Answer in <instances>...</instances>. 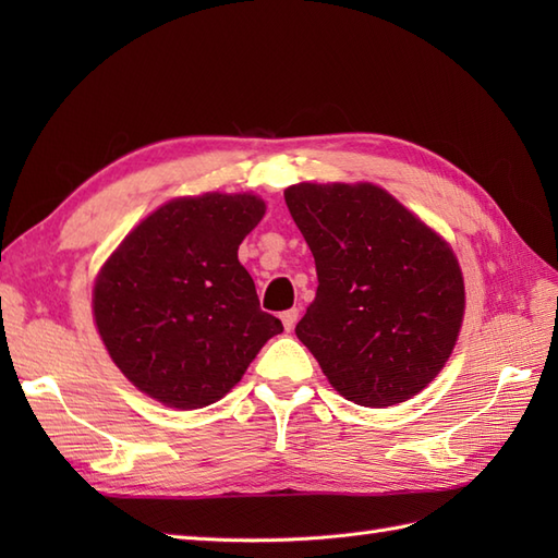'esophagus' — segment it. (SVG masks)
<instances>
[{"mask_svg":"<svg viewBox=\"0 0 558 558\" xmlns=\"http://www.w3.org/2000/svg\"><path fill=\"white\" fill-rule=\"evenodd\" d=\"M298 318H300V310H288L280 314V322H282V326H286L288 333L294 328V324H298Z\"/></svg>","mask_w":558,"mask_h":558,"instance_id":"1","label":"esophagus"}]
</instances>
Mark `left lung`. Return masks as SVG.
I'll use <instances>...</instances> for the list:
<instances>
[{"mask_svg":"<svg viewBox=\"0 0 558 558\" xmlns=\"http://www.w3.org/2000/svg\"><path fill=\"white\" fill-rule=\"evenodd\" d=\"M286 204L318 272L294 333L328 384L364 408L417 396L453 354L465 316L453 246L372 182H300Z\"/></svg>","mask_w":558,"mask_h":558,"instance_id":"1","label":"left lung"}]
</instances>
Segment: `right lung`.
<instances>
[{
  "mask_svg": "<svg viewBox=\"0 0 558 558\" xmlns=\"http://www.w3.org/2000/svg\"><path fill=\"white\" fill-rule=\"evenodd\" d=\"M266 216L252 194L177 196L134 225L93 286V324L129 381L174 410H198L242 381L280 318L260 312L236 258Z\"/></svg>",
  "mask_w": 558,
  "mask_h": 558,
  "instance_id": "1",
  "label": "right lung"
}]
</instances>
